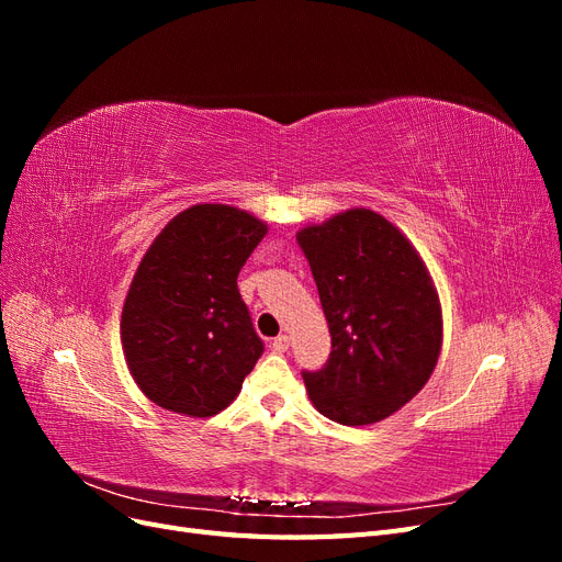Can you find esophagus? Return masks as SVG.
<instances>
[{"mask_svg": "<svg viewBox=\"0 0 562 562\" xmlns=\"http://www.w3.org/2000/svg\"><path fill=\"white\" fill-rule=\"evenodd\" d=\"M288 347H291V335H279V337H274V342H271V349H274L277 353L288 351Z\"/></svg>", "mask_w": 562, "mask_h": 562, "instance_id": "obj_1", "label": "esophagus"}]
</instances>
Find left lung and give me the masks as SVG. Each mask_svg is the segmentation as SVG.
Wrapping results in <instances>:
<instances>
[{
    "instance_id": "1",
    "label": "left lung",
    "mask_w": 562,
    "mask_h": 562,
    "mask_svg": "<svg viewBox=\"0 0 562 562\" xmlns=\"http://www.w3.org/2000/svg\"><path fill=\"white\" fill-rule=\"evenodd\" d=\"M328 321L333 351L304 372L321 415L375 424L413 401L443 347V312L411 239L370 209H347L297 232Z\"/></svg>"
}]
</instances>
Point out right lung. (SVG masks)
Returning a JSON list of instances; mask_svg holds the SVG:
<instances>
[{"label": "right lung", "mask_w": 562, "mask_h": 562, "mask_svg": "<svg viewBox=\"0 0 562 562\" xmlns=\"http://www.w3.org/2000/svg\"><path fill=\"white\" fill-rule=\"evenodd\" d=\"M267 223L227 203H196L157 234L122 310L133 382L164 411L213 417L239 396L262 353L236 277Z\"/></svg>", "instance_id": "add662e5"}]
</instances>
